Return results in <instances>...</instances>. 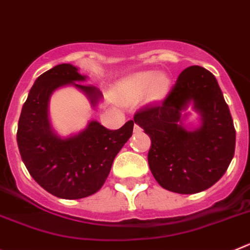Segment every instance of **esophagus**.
<instances>
[{
    "label": "esophagus",
    "mask_w": 250,
    "mask_h": 250,
    "mask_svg": "<svg viewBox=\"0 0 250 250\" xmlns=\"http://www.w3.org/2000/svg\"><path fill=\"white\" fill-rule=\"evenodd\" d=\"M134 132H135V134H140V132H141V127L139 126L137 124H135V125H134Z\"/></svg>",
    "instance_id": "34e87169"
}]
</instances>
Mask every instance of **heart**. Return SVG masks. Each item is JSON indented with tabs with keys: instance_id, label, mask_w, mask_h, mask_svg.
Instances as JSON below:
<instances>
[{
	"instance_id": "1",
	"label": "heart",
	"mask_w": 250,
	"mask_h": 250,
	"mask_svg": "<svg viewBox=\"0 0 250 250\" xmlns=\"http://www.w3.org/2000/svg\"><path fill=\"white\" fill-rule=\"evenodd\" d=\"M171 88V79L164 73L152 70L139 72L124 79L118 86L119 97L125 100H132L141 97L147 91L152 100H162Z\"/></svg>"
}]
</instances>
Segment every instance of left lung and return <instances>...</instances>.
<instances>
[{
  "label": "left lung",
  "instance_id": "1",
  "mask_svg": "<svg viewBox=\"0 0 250 250\" xmlns=\"http://www.w3.org/2000/svg\"><path fill=\"white\" fill-rule=\"evenodd\" d=\"M189 102L201 114V125L187 130L182 111ZM150 136L148 166L161 187L182 194L209 188L224 175L235 148V129L217 79L198 65L186 68L166 99L134 115Z\"/></svg>",
  "mask_w": 250,
  "mask_h": 250
}]
</instances>
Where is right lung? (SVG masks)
<instances>
[{"label": "right lung", "instance_id": "add662e5", "mask_svg": "<svg viewBox=\"0 0 250 250\" xmlns=\"http://www.w3.org/2000/svg\"><path fill=\"white\" fill-rule=\"evenodd\" d=\"M72 64H59L41 74L31 88L18 120L17 144L29 175L53 196L79 200L99 191L114 159L132 135L134 121L109 130L90 121L85 130L69 137L58 136L48 119V103L56 89L74 85L95 106L102 93Z\"/></svg>", "mask_w": 250, "mask_h": 250}]
</instances>
